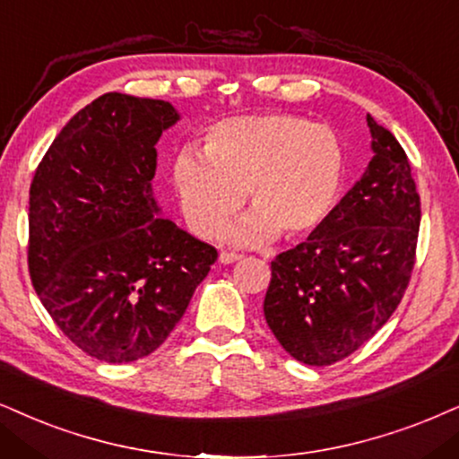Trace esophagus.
<instances>
[{"instance_id": "34e87169", "label": "esophagus", "mask_w": 459, "mask_h": 459, "mask_svg": "<svg viewBox=\"0 0 459 459\" xmlns=\"http://www.w3.org/2000/svg\"><path fill=\"white\" fill-rule=\"evenodd\" d=\"M220 264H233L237 260H241V254H235V252H220Z\"/></svg>"}]
</instances>
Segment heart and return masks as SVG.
I'll return each mask as SVG.
<instances>
[{"label":"heart","instance_id":"heart-1","mask_svg":"<svg viewBox=\"0 0 459 459\" xmlns=\"http://www.w3.org/2000/svg\"><path fill=\"white\" fill-rule=\"evenodd\" d=\"M345 176V146L330 126L280 112L222 120L207 131L203 152L186 146L171 165L179 212L195 235L210 237L248 195L253 210L216 233L235 246L317 233Z\"/></svg>","mask_w":459,"mask_h":459}]
</instances>
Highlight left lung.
<instances>
[{
  "mask_svg": "<svg viewBox=\"0 0 459 459\" xmlns=\"http://www.w3.org/2000/svg\"><path fill=\"white\" fill-rule=\"evenodd\" d=\"M367 171L317 233L271 263L264 320L290 356L328 367L390 320L415 264L421 207L398 139L367 116Z\"/></svg>",
  "mask_w": 459,
  "mask_h": 459,
  "instance_id": "left-lung-1",
  "label": "left lung"
}]
</instances>
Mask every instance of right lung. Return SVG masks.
<instances>
[{
  "label": "right lung",
  "mask_w": 459,
  "mask_h": 459,
  "mask_svg": "<svg viewBox=\"0 0 459 459\" xmlns=\"http://www.w3.org/2000/svg\"><path fill=\"white\" fill-rule=\"evenodd\" d=\"M169 101L106 92L55 137L29 190V273L67 339L109 364L171 334L216 249L160 218L156 143Z\"/></svg>",
  "instance_id": "obj_1"
}]
</instances>
